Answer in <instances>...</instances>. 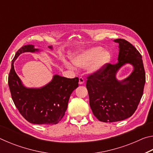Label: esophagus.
<instances>
[{
  "mask_svg": "<svg viewBox=\"0 0 153 153\" xmlns=\"http://www.w3.org/2000/svg\"><path fill=\"white\" fill-rule=\"evenodd\" d=\"M84 78H83V77H79V85H82V84H84Z\"/></svg>",
  "mask_w": 153,
  "mask_h": 153,
  "instance_id": "obj_1",
  "label": "esophagus"
}]
</instances>
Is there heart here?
Returning <instances> with one entry per match:
<instances>
[{
  "instance_id": "1",
  "label": "heart",
  "mask_w": 153,
  "mask_h": 153,
  "mask_svg": "<svg viewBox=\"0 0 153 153\" xmlns=\"http://www.w3.org/2000/svg\"><path fill=\"white\" fill-rule=\"evenodd\" d=\"M69 58L74 66L86 67L88 74L94 75L101 72L111 61V54L101 47H92L69 55ZM65 65L72 68L70 64L64 61Z\"/></svg>"
}]
</instances>
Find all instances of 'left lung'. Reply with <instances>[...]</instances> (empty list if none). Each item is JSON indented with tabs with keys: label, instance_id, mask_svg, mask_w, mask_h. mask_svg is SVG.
<instances>
[{
	"label": "left lung",
	"instance_id": "8db88e82",
	"mask_svg": "<svg viewBox=\"0 0 153 153\" xmlns=\"http://www.w3.org/2000/svg\"><path fill=\"white\" fill-rule=\"evenodd\" d=\"M119 44L117 63L108 64L103 70L88 77L90 106L93 114L102 122H115L131 117L136 110L143 94L146 81L142 55L124 39H116ZM127 64L133 67L132 73L123 80L117 74Z\"/></svg>",
	"mask_w": 153,
	"mask_h": 153
}]
</instances>
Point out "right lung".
Returning a JSON list of instances; mask_svg holds the SVG:
<instances>
[{
    "label": "right lung",
    "instance_id": "1",
    "mask_svg": "<svg viewBox=\"0 0 153 153\" xmlns=\"http://www.w3.org/2000/svg\"><path fill=\"white\" fill-rule=\"evenodd\" d=\"M48 47L53 50V46ZM34 45L23 46L15 54L9 76V86L15 107L23 117L33 124L54 125L63 117L72 92L78 87V77L67 78L54 75L48 84L40 88H28L15 71L14 63L21 54L40 53Z\"/></svg>",
    "mask_w": 153,
    "mask_h": 153
}]
</instances>
